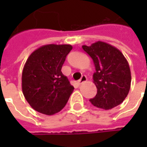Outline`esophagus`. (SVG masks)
<instances>
[{
    "label": "esophagus",
    "mask_w": 147,
    "mask_h": 147,
    "mask_svg": "<svg viewBox=\"0 0 147 147\" xmlns=\"http://www.w3.org/2000/svg\"><path fill=\"white\" fill-rule=\"evenodd\" d=\"M86 80H87V78H86V76H82L81 79H80V80H78V82H77V84H78V85H81V84H82L83 83L86 82Z\"/></svg>",
    "instance_id": "1"
}]
</instances>
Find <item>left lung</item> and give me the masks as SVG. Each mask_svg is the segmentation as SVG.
<instances>
[{"label": "left lung", "instance_id": "1", "mask_svg": "<svg viewBox=\"0 0 147 147\" xmlns=\"http://www.w3.org/2000/svg\"><path fill=\"white\" fill-rule=\"evenodd\" d=\"M83 49L92 58L96 71L93 75L97 94L90 102L102 109H111L125 99L131 87V76L128 62L121 52L104 42L93 43Z\"/></svg>", "mask_w": 147, "mask_h": 147}]
</instances>
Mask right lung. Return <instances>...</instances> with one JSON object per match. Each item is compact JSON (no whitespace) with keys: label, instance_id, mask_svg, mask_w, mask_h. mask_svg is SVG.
<instances>
[{"label":"right lung","instance_id":"add662e5","mask_svg":"<svg viewBox=\"0 0 147 147\" xmlns=\"http://www.w3.org/2000/svg\"><path fill=\"white\" fill-rule=\"evenodd\" d=\"M71 45H42L30 55L22 73V90L34 110L53 115L67 104L74 87L61 72Z\"/></svg>","mask_w":147,"mask_h":147}]
</instances>
